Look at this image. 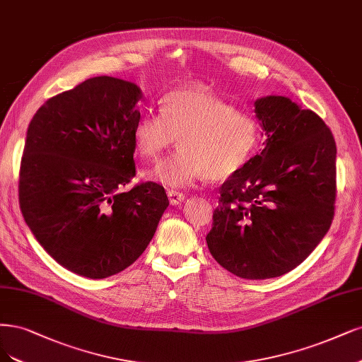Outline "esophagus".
Instances as JSON below:
<instances>
[{"label": "esophagus", "instance_id": "esophagus-1", "mask_svg": "<svg viewBox=\"0 0 362 362\" xmlns=\"http://www.w3.org/2000/svg\"><path fill=\"white\" fill-rule=\"evenodd\" d=\"M168 197H169L170 205H180L181 202H184L185 194L177 190H168Z\"/></svg>", "mask_w": 362, "mask_h": 362}]
</instances>
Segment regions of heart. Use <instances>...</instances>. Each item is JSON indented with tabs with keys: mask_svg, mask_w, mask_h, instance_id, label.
Here are the masks:
<instances>
[{
	"mask_svg": "<svg viewBox=\"0 0 362 362\" xmlns=\"http://www.w3.org/2000/svg\"><path fill=\"white\" fill-rule=\"evenodd\" d=\"M138 154L157 160L178 139V151L149 173L173 189L192 185L208 175L226 180L253 156L259 122L223 98L197 86L170 91L160 112H145L133 129Z\"/></svg>",
	"mask_w": 362,
	"mask_h": 362,
	"instance_id": "b5f03b06",
	"label": "heart"
}]
</instances>
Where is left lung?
I'll return each instance as SVG.
<instances>
[{
  "mask_svg": "<svg viewBox=\"0 0 362 362\" xmlns=\"http://www.w3.org/2000/svg\"><path fill=\"white\" fill-rule=\"evenodd\" d=\"M255 112L265 148L220 187L206 244L236 277L264 280L296 268L327 235L337 148L323 119L288 97H262Z\"/></svg>",
  "mask_w": 362,
  "mask_h": 362,
  "instance_id": "8db88e82",
  "label": "left lung"
}]
</instances>
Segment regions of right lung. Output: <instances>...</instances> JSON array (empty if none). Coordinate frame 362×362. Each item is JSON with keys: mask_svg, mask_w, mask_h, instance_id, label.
I'll return each instance as SVG.
<instances>
[{"mask_svg": "<svg viewBox=\"0 0 362 362\" xmlns=\"http://www.w3.org/2000/svg\"><path fill=\"white\" fill-rule=\"evenodd\" d=\"M142 91L110 76L86 79L39 107L19 170V206L61 267L88 279L126 269L153 240L169 205L161 185L136 175L133 129Z\"/></svg>", "mask_w": 362, "mask_h": 362, "instance_id": "obj_1", "label": "right lung"}]
</instances>
